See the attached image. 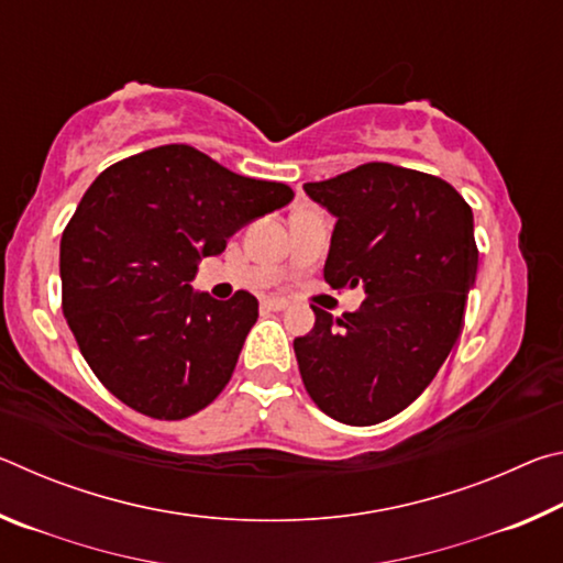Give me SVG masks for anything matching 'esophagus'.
I'll return each instance as SVG.
<instances>
[{
    "instance_id": "1",
    "label": "esophagus",
    "mask_w": 563,
    "mask_h": 563,
    "mask_svg": "<svg viewBox=\"0 0 563 563\" xmlns=\"http://www.w3.org/2000/svg\"><path fill=\"white\" fill-rule=\"evenodd\" d=\"M263 305L268 310H285V308H288V300H285V298H265Z\"/></svg>"
}]
</instances>
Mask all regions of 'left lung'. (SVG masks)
<instances>
[{
  "instance_id": "obj_1",
  "label": "left lung",
  "mask_w": 563,
  "mask_h": 563,
  "mask_svg": "<svg viewBox=\"0 0 563 563\" xmlns=\"http://www.w3.org/2000/svg\"><path fill=\"white\" fill-rule=\"evenodd\" d=\"M338 218L325 280L357 288L360 310L295 338L302 385L322 412L352 427L377 424L424 393L464 325L479 251L474 216L446 180L393 164H362L305 184Z\"/></svg>"
}]
</instances>
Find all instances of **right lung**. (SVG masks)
Instances as JSON below:
<instances>
[{
  "label": "right lung",
  "instance_id": "right-lung-1",
  "mask_svg": "<svg viewBox=\"0 0 563 563\" xmlns=\"http://www.w3.org/2000/svg\"><path fill=\"white\" fill-rule=\"evenodd\" d=\"M292 196L186 144L129 156L93 180L62 235V308L113 397L146 417L184 419L223 393L258 300L245 290L216 300L190 280L198 261Z\"/></svg>",
  "mask_w": 563,
  "mask_h": 563
}]
</instances>
